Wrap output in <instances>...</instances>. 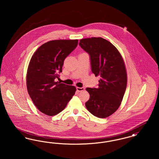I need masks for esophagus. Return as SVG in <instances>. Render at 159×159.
Returning <instances> with one entry per match:
<instances>
[{"mask_svg":"<svg viewBox=\"0 0 159 159\" xmlns=\"http://www.w3.org/2000/svg\"><path fill=\"white\" fill-rule=\"evenodd\" d=\"M76 89H77V92H81V91H84V88L83 87H82V88L77 87V88H76Z\"/></svg>","mask_w":159,"mask_h":159,"instance_id":"esophagus-1","label":"esophagus"}]
</instances>
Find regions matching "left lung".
I'll return each mask as SVG.
<instances>
[{
	"mask_svg": "<svg viewBox=\"0 0 159 159\" xmlns=\"http://www.w3.org/2000/svg\"><path fill=\"white\" fill-rule=\"evenodd\" d=\"M79 45L89 55L92 72L101 77L97 88H86L90 98L85 106L93 116L106 118L119 108L126 89L124 61L117 48L103 38L83 39Z\"/></svg>",
	"mask_w": 159,
	"mask_h": 159,
	"instance_id": "1",
	"label": "left lung"
}]
</instances>
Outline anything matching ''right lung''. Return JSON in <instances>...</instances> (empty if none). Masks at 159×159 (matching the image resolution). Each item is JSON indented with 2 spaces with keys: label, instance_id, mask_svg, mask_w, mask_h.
Here are the masks:
<instances>
[{
  "label": "right lung",
  "instance_id": "obj_1",
  "mask_svg": "<svg viewBox=\"0 0 159 159\" xmlns=\"http://www.w3.org/2000/svg\"><path fill=\"white\" fill-rule=\"evenodd\" d=\"M78 40H51L40 46L31 58L27 74L28 93L34 104L49 116L60 113L75 94L76 88L60 82L64 61Z\"/></svg>",
  "mask_w": 159,
  "mask_h": 159
}]
</instances>
